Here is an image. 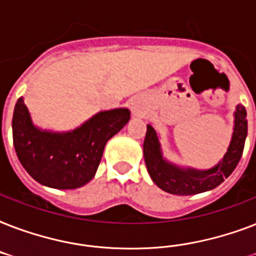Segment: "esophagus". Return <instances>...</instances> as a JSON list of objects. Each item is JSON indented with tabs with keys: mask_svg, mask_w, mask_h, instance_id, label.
<instances>
[{
	"mask_svg": "<svg viewBox=\"0 0 256 256\" xmlns=\"http://www.w3.org/2000/svg\"><path fill=\"white\" fill-rule=\"evenodd\" d=\"M130 108H132V114H136V116H142L146 112V104L142 96H134L130 104Z\"/></svg>",
	"mask_w": 256,
	"mask_h": 256,
	"instance_id": "1",
	"label": "esophagus"
}]
</instances>
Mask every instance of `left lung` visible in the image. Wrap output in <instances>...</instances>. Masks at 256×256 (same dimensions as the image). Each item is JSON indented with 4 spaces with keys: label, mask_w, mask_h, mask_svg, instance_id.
Here are the masks:
<instances>
[{
    "label": "left lung",
    "mask_w": 256,
    "mask_h": 256,
    "mask_svg": "<svg viewBox=\"0 0 256 256\" xmlns=\"http://www.w3.org/2000/svg\"><path fill=\"white\" fill-rule=\"evenodd\" d=\"M247 112L238 104L234 112V128L226 154L218 164L207 170H198L172 164L164 156L160 136L152 124L144 142V156L152 182L166 192L174 195H194L219 186L235 170L242 158L247 136Z\"/></svg>",
    "instance_id": "8db88e82"
}]
</instances>
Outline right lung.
I'll list each match as a JSON object with an SVG mask.
<instances>
[{
  "label": "right lung",
  "instance_id": "add662e5",
  "mask_svg": "<svg viewBox=\"0 0 256 256\" xmlns=\"http://www.w3.org/2000/svg\"><path fill=\"white\" fill-rule=\"evenodd\" d=\"M130 110H104L70 132L44 130L33 124L24 98L12 120L13 144L28 174L44 186L70 190L85 186L96 172L108 140L126 126Z\"/></svg>",
  "mask_w": 256,
  "mask_h": 256
}]
</instances>
